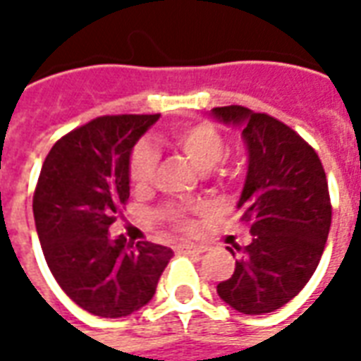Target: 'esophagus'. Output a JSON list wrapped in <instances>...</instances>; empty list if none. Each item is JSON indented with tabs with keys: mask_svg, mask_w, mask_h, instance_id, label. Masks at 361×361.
Here are the masks:
<instances>
[{
	"mask_svg": "<svg viewBox=\"0 0 361 361\" xmlns=\"http://www.w3.org/2000/svg\"><path fill=\"white\" fill-rule=\"evenodd\" d=\"M181 251L183 253H193V255H201L203 253V247H197V245H181Z\"/></svg>",
	"mask_w": 361,
	"mask_h": 361,
	"instance_id": "esophagus-1",
	"label": "esophagus"
}]
</instances>
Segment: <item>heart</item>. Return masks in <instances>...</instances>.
Wrapping results in <instances>:
<instances>
[{
	"mask_svg": "<svg viewBox=\"0 0 361 361\" xmlns=\"http://www.w3.org/2000/svg\"><path fill=\"white\" fill-rule=\"evenodd\" d=\"M172 142L183 152V157L188 158L189 162L195 166L197 170H201V172H207V170L214 168L222 160V157H224V141H222L219 131L212 126H209V123L173 129ZM154 168H157L154 150L150 149L149 145H145V142L137 145L133 154H131V162H129V180L133 183V188H149V183L152 181V176H154ZM164 219L172 220L176 226H188L183 211H180V209L166 211Z\"/></svg>",
	"mask_w": 361,
	"mask_h": 361,
	"instance_id": "heart-1",
	"label": "heart"
}]
</instances>
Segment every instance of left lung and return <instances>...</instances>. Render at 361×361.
<instances>
[{
  "label": "left lung",
  "instance_id": "left-lung-1",
  "mask_svg": "<svg viewBox=\"0 0 361 361\" xmlns=\"http://www.w3.org/2000/svg\"><path fill=\"white\" fill-rule=\"evenodd\" d=\"M211 116L242 133L247 173L238 209L253 235L216 292L240 313H271L300 294L323 255L331 228L325 170L317 152L279 119L243 106L212 108Z\"/></svg>",
  "mask_w": 361,
  "mask_h": 361
}]
</instances>
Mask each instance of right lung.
<instances>
[{
  "label": "right lung",
  "mask_w": 361,
  "mask_h": 361,
  "mask_svg": "<svg viewBox=\"0 0 361 361\" xmlns=\"http://www.w3.org/2000/svg\"><path fill=\"white\" fill-rule=\"evenodd\" d=\"M154 116H104L61 137L44 160L35 199L36 232L61 290L98 317H127L145 307L173 251L110 238L129 199V162Z\"/></svg>",
  "instance_id": "obj_1"
}]
</instances>
